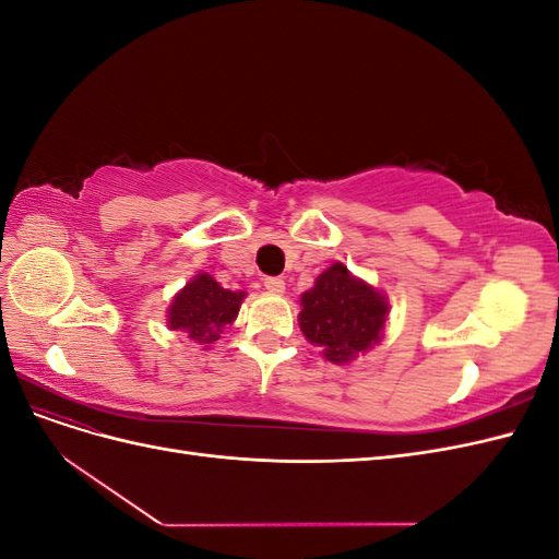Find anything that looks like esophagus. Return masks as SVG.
I'll return each instance as SVG.
<instances>
[{
  "instance_id": "34e87169",
  "label": "esophagus",
  "mask_w": 559,
  "mask_h": 559,
  "mask_svg": "<svg viewBox=\"0 0 559 559\" xmlns=\"http://www.w3.org/2000/svg\"><path fill=\"white\" fill-rule=\"evenodd\" d=\"M263 284H265V289H267L270 294H284V289H286L282 277H267Z\"/></svg>"
}]
</instances>
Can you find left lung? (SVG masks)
<instances>
[{"label": "left lung", "instance_id": "1", "mask_svg": "<svg viewBox=\"0 0 559 559\" xmlns=\"http://www.w3.org/2000/svg\"><path fill=\"white\" fill-rule=\"evenodd\" d=\"M302 335L333 364H347L380 343L386 324V298L354 277L347 265L333 263L300 296Z\"/></svg>", "mask_w": 559, "mask_h": 559}]
</instances>
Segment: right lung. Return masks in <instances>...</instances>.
Segmentation results:
<instances>
[{
	"instance_id": "right-lung-1",
	"label": "right lung",
	"mask_w": 559,
	"mask_h": 559,
	"mask_svg": "<svg viewBox=\"0 0 559 559\" xmlns=\"http://www.w3.org/2000/svg\"><path fill=\"white\" fill-rule=\"evenodd\" d=\"M245 296V292L224 289L212 275L200 273L175 296L167 310V326L183 331L202 347H210L238 317Z\"/></svg>"
}]
</instances>
